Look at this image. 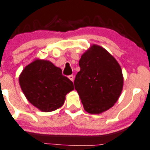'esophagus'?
Returning a JSON list of instances; mask_svg holds the SVG:
<instances>
[{
	"label": "esophagus",
	"mask_w": 150,
	"mask_h": 150,
	"mask_svg": "<svg viewBox=\"0 0 150 150\" xmlns=\"http://www.w3.org/2000/svg\"><path fill=\"white\" fill-rule=\"evenodd\" d=\"M69 79L71 80V81H74V76H73V75L69 76Z\"/></svg>",
	"instance_id": "obj_1"
}]
</instances>
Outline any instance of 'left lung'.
<instances>
[{
    "instance_id": "1",
    "label": "left lung",
    "mask_w": 150,
    "mask_h": 150,
    "mask_svg": "<svg viewBox=\"0 0 150 150\" xmlns=\"http://www.w3.org/2000/svg\"><path fill=\"white\" fill-rule=\"evenodd\" d=\"M76 75L75 89L85 111L101 114L114 106L123 88L120 64L101 46L93 45L81 56Z\"/></svg>"
}]
</instances>
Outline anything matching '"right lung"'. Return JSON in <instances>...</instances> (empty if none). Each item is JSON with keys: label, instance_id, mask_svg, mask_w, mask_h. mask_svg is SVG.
<instances>
[{"label": "right lung", "instance_id": "obj_1", "mask_svg": "<svg viewBox=\"0 0 150 150\" xmlns=\"http://www.w3.org/2000/svg\"><path fill=\"white\" fill-rule=\"evenodd\" d=\"M19 83L30 104L44 112L60 108L66 95L74 88L73 82L62 74V69L49 61L40 59L24 68Z\"/></svg>", "mask_w": 150, "mask_h": 150}]
</instances>
